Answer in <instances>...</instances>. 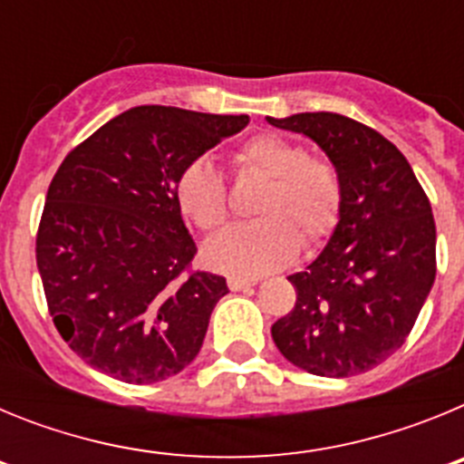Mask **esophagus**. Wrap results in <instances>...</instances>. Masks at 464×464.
<instances>
[{
  "instance_id": "1",
  "label": "esophagus",
  "mask_w": 464,
  "mask_h": 464,
  "mask_svg": "<svg viewBox=\"0 0 464 464\" xmlns=\"http://www.w3.org/2000/svg\"><path fill=\"white\" fill-rule=\"evenodd\" d=\"M256 278H241V276H229L227 278V285L232 293H239V290H246V288H253L256 285Z\"/></svg>"
}]
</instances>
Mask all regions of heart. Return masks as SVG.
Returning a JSON list of instances; mask_svg holds the SVG:
<instances>
[{"instance_id":"1","label":"heart","mask_w":464,"mask_h":464,"mask_svg":"<svg viewBox=\"0 0 464 464\" xmlns=\"http://www.w3.org/2000/svg\"><path fill=\"white\" fill-rule=\"evenodd\" d=\"M244 171L267 176L256 199L260 218L232 225L213 237L204 257L213 269L232 276H262L295 260L304 237L306 246L321 244L334 232L342 213V181L323 158L281 134H256L235 153ZM176 204L202 232L227 218V188L218 169L199 158L176 179Z\"/></svg>"}]
</instances>
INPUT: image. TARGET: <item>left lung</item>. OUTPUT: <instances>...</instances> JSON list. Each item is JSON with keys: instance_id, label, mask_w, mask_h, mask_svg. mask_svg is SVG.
<instances>
[{"instance_id": "1", "label": "left lung", "mask_w": 464, "mask_h": 464, "mask_svg": "<svg viewBox=\"0 0 464 464\" xmlns=\"http://www.w3.org/2000/svg\"><path fill=\"white\" fill-rule=\"evenodd\" d=\"M314 139L342 181V213L323 253L288 276L290 314L272 325L283 358L315 376L370 372L409 337L437 274L432 207L383 134L339 113L267 118Z\"/></svg>"}]
</instances>
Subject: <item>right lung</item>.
Wrapping results in <instances>:
<instances>
[{"mask_svg": "<svg viewBox=\"0 0 464 464\" xmlns=\"http://www.w3.org/2000/svg\"><path fill=\"white\" fill-rule=\"evenodd\" d=\"M248 116L134 106L64 158L36 232L48 311L90 367L155 383L197 358L223 276L188 272L197 246L176 179Z\"/></svg>", "mask_w": 464, "mask_h": 464, "instance_id": "obj_1", "label": "right lung"}]
</instances>
